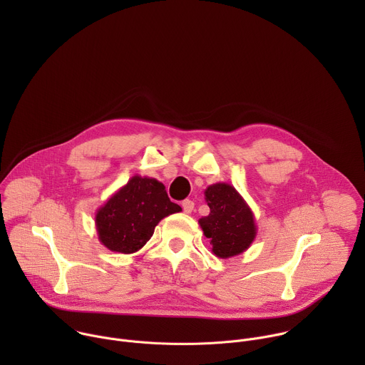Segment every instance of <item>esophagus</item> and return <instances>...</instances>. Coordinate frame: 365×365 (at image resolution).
<instances>
[{
    "instance_id": "obj_1",
    "label": "esophagus",
    "mask_w": 365,
    "mask_h": 365,
    "mask_svg": "<svg viewBox=\"0 0 365 365\" xmlns=\"http://www.w3.org/2000/svg\"><path fill=\"white\" fill-rule=\"evenodd\" d=\"M182 207H183V212H185V214H190V212L193 211L195 203H193V200H190V199H185V200L182 202Z\"/></svg>"
}]
</instances>
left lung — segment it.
Returning <instances> with one entry per match:
<instances>
[{"label": "left lung", "instance_id": "left-lung-1", "mask_svg": "<svg viewBox=\"0 0 365 365\" xmlns=\"http://www.w3.org/2000/svg\"><path fill=\"white\" fill-rule=\"evenodd\" d=\"M210 215L199 225L210 238L212 252L220 258L238 255L250 248L257 235L255 218L248 203L230 183H214L205 189Z\"/></svg>", "mask_w": 365, "mask_h": 365}]
</instances>
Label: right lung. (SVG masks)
I'll return each instance as SVG.
<instances>
[{
    "mask_svg": "<svg viewBox=\"0 0 365 365\" xmlns=\"http://www.w3.org/2000/svg\"><path fill=\"white\" fill-rule=\"evenodd\" d=\"M180 211L162 182L135 175L96 211L98 240L111 251L133 254L145 245L163 218Z\"/></svg>",
    "mask_w": 365,
    "mask_h": 365,
    "instance_id": "1",
    "label": "right lung"
}]
</instances>
